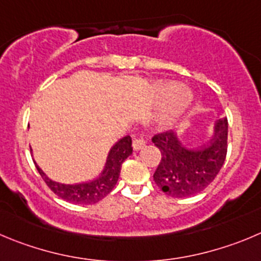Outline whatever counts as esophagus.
I'll return each mask as SVG.
<instances>
[{
	"mask_svg": "<svg viewBox=\"0 0 261 261\" xmlns=\"http://www.w3.org/2000/svg\"><path fill=\"white\" fill-rule=\"evenodd\" d=\"M146 146V141L143 138H133V148L136 151L142 150L143 147Z\"/></svg>",
	"mask_w": 261,
	"mask_h": 261,
	"instance_id": "esophagus-1",
	"label": "esophagus"
}]
</instances>
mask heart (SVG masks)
<instances>
[{
	"mask_svg": "<svg viewBox=\"0 0 261 261\" xmlns=\"http://www.w3.org/2000/svg\"><path fill=\"white\" fill-rule=\"evenodd\" d=\"M158 92L163 100H169L163 115V123L165 124H170L182 116L192 103V95L182 91V86L177 82H161Z\"/></svg>",
	"mask_w": 261,
	"mask_h": 261,
	"instance_id": "b5f03b06",
	"label": "heart"
}]
</instances>
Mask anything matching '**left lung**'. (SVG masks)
<instances>
[{"label": "left lung", "instance_id": "obj_1", "mask_svg": "<svg viewBox=\"0 0 261 261\" xmlns=\"http://www.w3.org/2000/svg\"><path fill=\"white\" fill-rule=\"evenodd\" d=\"M214 132L209 143L196 148L183 145L173 130L153 136L152 142L161 152L153 180L163 192L172 197H188L215 179L227 156V118L215 123Z\"/></svg>", "mask_w": 261, "mask_h": 261}]
</instances>
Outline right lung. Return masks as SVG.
Instances as JSON below:
<instances>
[{"instance_id":"obj_1","label":"right lung","mask_w":261,"mask_h":261,"mask_svg":"<svg viewBox=\"0 0 261 261\" xmlns=\"http://www.w3.org/2000/svg\"><path fill=\"white\" fill-rule=\"evenodd\" d=\"M132 138L129 136H125L110 148L108 159H106L105 168L101 172V174L93 180H89L86 183L64 185V183L55 182L44 174L43 170L37 164L36 168L46 182V185L59 197L73 203L92 205V203H96L102 200L105 196H108L113 191L119 179L121 164L129 155H132Z\"/></svg>"}]
</instances>
